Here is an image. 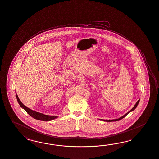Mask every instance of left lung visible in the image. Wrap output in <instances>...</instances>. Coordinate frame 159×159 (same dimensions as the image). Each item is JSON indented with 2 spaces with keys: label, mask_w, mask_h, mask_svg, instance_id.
<instances>
[{
  "label": "left lung",
  "mask_w": 159,
  "mask_h": 159,
  "mask_svg": "<svg viewBox=\"0 0 159 159\" xmlns=\"http://www.w3.org/2000/svg\"><path fill=\"white\" fill-rule=\"evenodd\" d=\"M139 101L140 99L138 100V101L136 102V104H135V106H134V107L130 110V111H129V112H128L126 114H125L124 116H121V117H120V118H118V119H116V120H103V121H106V122H112V121H117V120H122V118H124V117H125L126 116H127V115H128L130 112H131V111H133L134 110H135V108H136V107H137L138 105V104H139Z\"/></svg>",
  "instance_id": "obj_1"
}]
</instances>
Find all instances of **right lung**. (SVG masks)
I'll use <instances>...</instances> for the list:
<instances>
[{
	"label": "right lung",
	"mask_w": 159,
	"mask_h": 159,
	"mask_svg": "<svg viewBox=\"0 0 159 159\" xmlns=\"http://www.w3.org/2000/svg\"><path fill=\"white\" fill-rule=\"evenodd\" d=\"M16 98H17V101H18V102H19L20 107L21 108H23L24 110L29 114L30 116H32L33 118H34L35 119H36V120H43V121H48V120H54V119H55V118H57L58 117L57 116L44 115V114H42V113L33 111V110L29 108L28 107H27L26 106H24V104L20 100L18 96L17 95V94H16Z\"/></svg>",
	"instance_id": "obj_1"
}]
</instances>
